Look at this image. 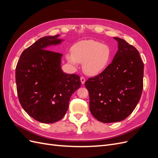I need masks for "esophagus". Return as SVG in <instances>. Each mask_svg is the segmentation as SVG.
<instances>
[{"mask_svg": "<svg viewBox=\"0 0 158 158\" xmlns=\"http://www.w3.org/2000/svg\"><path fill=\"white\" fill-rule=\"evenodd\" d=\"M80 80H81V83H82V84H84L85 82V79L84 77H83V76H82V77L80 78Z\"/></svg>", "mask_w": 158, "mask_h": 158, "instance_id": "esophagus-1", "label": "esophagus"}]
</instances>
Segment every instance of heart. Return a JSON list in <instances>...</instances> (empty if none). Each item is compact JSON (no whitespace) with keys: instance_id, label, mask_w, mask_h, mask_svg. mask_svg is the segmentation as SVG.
<instances>
[{"instance_id":"1","label":"heart","mask_w":158,"mask_h":158,"mask_svg":"<svg viewBox=\"0 0 158 158\" xmlns=\"http://www.w3.org/2000/svg\"><path fill=\"white\" fill-rule=\"evenodd\" d=\"M73 53L66 55L69 63L74 66L83 63L84 73L89 76L102 73L108 66L112 56V51L108 45L94 40L76 43L73 47Z\"/></svg>"}]
</instances>
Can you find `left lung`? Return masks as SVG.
Wrapping results in <instances>:
<instances>
[{"instance_id": "obj_1", "label": "left lung", "mask_w": 158, "mask_h": 158, "mask_svg": "<svg viewBox=\"0 0 158 158\" xmlns=\"http://www.w3.org/2000/svg\"><path fill=\"white\" fill-rule=\"evenodd\" d=\"M112 63L101 74L85 82L89 92V110L104 123L125 119L139 102L143 89L144 63L139 52L123 39Z\"/></svg>"}]
</instances>
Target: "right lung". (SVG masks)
Listing matches in <instances>:
<instances>
[{"mask_svg": "<svg viewBox=\"0 0 158 158\" xmlns=\"http://www.w3.org/2000/svg\"><path fill=\"white\" fill-rule=\"evenodd\" d=\"M59 35L41 37L22 53L16 68L19 102L35 120L59 121L67 111L72 94L81 85L80 76L61 69L63 54L47 50L61 44Z\"/></svg>", "mask_w": 158, "mask_h": 158, "instance_id": "right-lung-1", "label": "right lung"}]
</instances>
